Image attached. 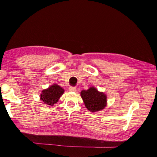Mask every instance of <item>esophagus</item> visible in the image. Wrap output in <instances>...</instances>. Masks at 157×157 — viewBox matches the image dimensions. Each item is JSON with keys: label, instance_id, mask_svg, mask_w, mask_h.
Listing matches in <instances>:
<instances>
[{"label": "esophagus", "instance_id": "obj_1", "mask_svg": "<svg viewBox=\"0 0 157 157\" xmlns=\"http://www.w3.org/2000/svg\"><path fill=\"white\" fill-rule=\"evenodd\" d=\"M69 90L71 92H76V90H77V89H76L75 87H70L69 88Z\"/></svg>", "mask_w": 157, "mask_h": 157}]
</instances>
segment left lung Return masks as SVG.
<instances>
[{
	"mask_svg": "<svg viewBox=\"0 0 157 157\" xmlns=\"http://www.w3.org/2000/svg\"><path fill=\"white\" fill-rule=\"evenodd\" d=\"M84 105L90 112L100 111L107 106V95L103 92H99L94 86L90 87L88 90L80 92Z\"/></svg>",
	"mask_w": 157,
	"mask_h": 157,
	"instance_id": "left-lung-1",
	"label": "left lung"
}]
</instances>
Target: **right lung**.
<instances>
[{
  "instance_id": "add662e5",
  "label": "right lung",
  "mask_w": 157,
  "mask_h": 157,
  "mask_svg": "<svg viewBox=\"0 0 157 157\" xmlns=\"http://www.w3.org/2000/svg\"><path fill=\"white\" fill-rule=\"evenodd\" d=\"M64 89L58 84H54L48 88L42 90L40 95V99L44 104L50 106H54L58 101L59 99L64 93Z\"/></svg>"
}]
</instances>
